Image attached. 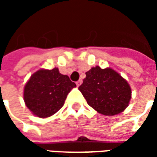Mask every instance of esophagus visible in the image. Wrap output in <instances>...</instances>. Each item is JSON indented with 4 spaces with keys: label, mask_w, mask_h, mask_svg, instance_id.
<instances>
[{
    "label": "esophagus",
    "mask_w": 157,
    "mask_h": 157,
    "mask_svg": "<svg viewBox=\"0 0 157 157\" xmlns=\"http://www.w3.org/2000/svg\"><path fill=\"white\" fill-rule=\"evenodd\" d=\"M82 80H79V81H77V82H76V86H79L82 85Z\"/></svg>",
    "instance_id": "34e87169"
}]
</instances>
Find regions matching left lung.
<instances>
[{
    "mask_svg": "<svg viewBox=\"0 0 157 157\" xmlns=\"http://www.w3.org/2000/svg\"><path fill=\"white\" fill-rule=\"evenodd\" d=\"M79 86L89 106L103 115L113 116L123 112L131 98L128 82L110 68H92L86 73Z\"/></svg>",
    "mask_w": 157,
    "mask_h": 157,
    "instance_id": "obj_1",
    "label": "left lung"
}]
</instances>
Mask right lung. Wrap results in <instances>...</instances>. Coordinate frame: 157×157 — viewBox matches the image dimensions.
<instances>
[{
    "label": "right lung",
    "mask_w": 157,
    "mask_h": 157,
    "mask_svg": "<svg viewBox=\"0 0 157 157\" xmlns=\"http://www.w3.org/2000/svg\"><path fill=\"white\" fill-rule=\"evenodd\" d=\"M75 82L62 75L58 68L39 70L29 79L24 87V102L34 115L47 118L64 106L66 97Z\"/></svg>",
    "instance_id": "right-lung-1"
}]
</instances>
